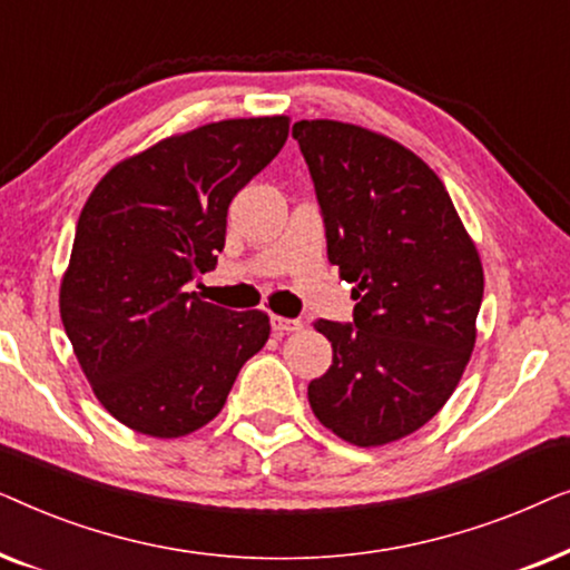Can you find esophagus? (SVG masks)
Masks as SVG:
<instances>
[{"mask_svg": "<svg viewBox=\"0 0 570 570\" xmlns=\"http://www.w3.org/2000/svg\"><path fill=\"white\" fill-rule=\"evenodd\" d=\"M301 322L298 318H285V316H272V330L277 334H291V332H298L301 330Z\"/></svg>", "mask_w": 570, "mask_h": 570, "instance_id": "34e87169", "label": "esophagus"}]
</instances>
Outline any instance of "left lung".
<instances>
[{
  "mask_svg": "<svg viewBox=\"0 0 570 570\" xmlns=\"http://www.w3.org/2000/svg\"><path fill=\"white\" fill-rule=\"evenodd\" d=\"M293 137L326 254L357 301L353 324H314L332 365L308 384L311 410L353 446H386L423 428L470 363L485 287L478 246L435 170L396 139L332 119H303Z\"/></svg>",
  "mask_w": 570,
  "mask_h": 570,
  "instance_id": "left-lung-1",
  "label": "left lung"
}]
</instances>
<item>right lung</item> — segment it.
<instances>
[{"instance_id":"add662e5","label":"right lung","mask_w":570,"mask_h":570,"mask_svg":"<svg viewBox=\"0 0 570 570\" xmlns=\"http://www.w3.org/2000/svg\"><path fill=\"white\" fill-rule=\"evenodd\" d=\"M287 131V116H254L170 135L116 163L85 202L59 314L92 394L131 431H199L267 345L264 311L213 306L186 283L215 267L233 197Z\"/></svg>"}]
</instances>
